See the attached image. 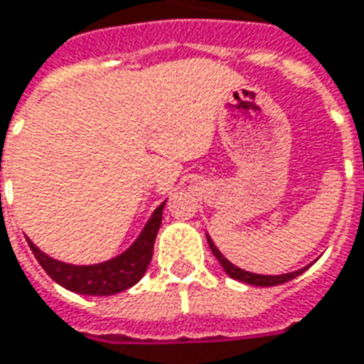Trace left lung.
Wrapping results in <instances>:
<instances>
[{
    "instance_id": "8db88e82",
    "label": "left lung",
    "mask_w": 364,
    "mask_h": 364,
    "mask_svg": "<svg viewBox=\"0 0 364 364\" xmlns=\"http://www.w3.org/2000/svg\"><path fill=\"white\" fill-rule=\"evenodd\" d=\"M207 241H209V247H211V251L217 257V261L221 263V267L225 269V273L229 277H233L237 281H241V283H247V285H255V287H275V285H283L287 281H291V279H295L296 275H301L305 269H301V271H295V273H287V275H255V273H249V271H243V269H239V267H235L233 263H229L227 259H225L221 251L217 249L213 245V241L207 237Z\"/></svg>"
}]
</instances>
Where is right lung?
Returning <instances> with one entry per match:
<instances>
[{"mask_svg": "<svg viewBox=\"0 0 364 364\" xmlns=\"http://www.w3.org/2000/svg\"><path fill=\"white\" fill-rule=\"evenodd\" d=\"M163 207H165V203H161L155 209L149 223L141 231L139 239L131 245L125 253H121L119 257H115L111 261L99 263V265H68V263H61V261L47 257L29 239H27V243L47 275L61 287H65L68 291L93 296L115 295V293H121V291L133 287L141 277L145 275L151 263V257H153L155 237L161 227Z\"/></svg>", "mask_w": 364, "mask_h": 364, "instance_id": "right-lung-1", "label": "right lung"}]
</instances>
